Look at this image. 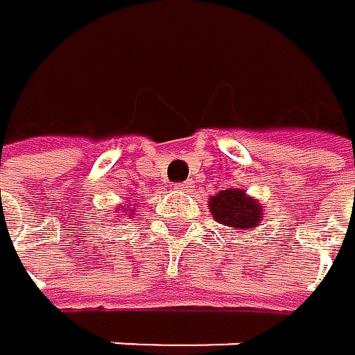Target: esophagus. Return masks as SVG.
Segmentation results:
<instances>
[{
    "mask_svg": "<svg viewBox=\"0 0 355 355\" xmlns=\"http://www.w3.org/2000/svg\"><path fill=\"white\" fill-rule=\"evenodd\" d=\"M189 187H191L189 181H185V183H176V185H174V189H179V191H187Z\"/></svg>",
    "mask_w": 355,
    "mask_h": 355,
    "instance_id": "obj_1",
    "label": "esophagus"
}]
</instances>
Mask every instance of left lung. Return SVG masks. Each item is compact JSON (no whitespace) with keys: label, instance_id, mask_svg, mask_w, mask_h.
Wrapping results in <instances>:
<instances>
[{"label":"left lung","instance_id":"obj_1","mask_svg":"<svg viewBox=\"0 0 355 355\" xmlns=\"http://www.w3.org/2000/svg\"><path fill=\"white\" fill-rule=\"evenodd\" d=\"M211 213L217 221L232 230L255 227L262 219V207L241 189H223L211 198Z\"/></svg>","mask_w":355,"mask_h":355}]
</instances>
